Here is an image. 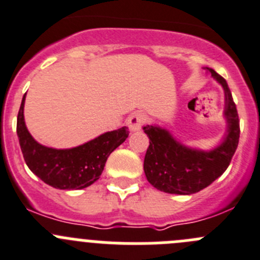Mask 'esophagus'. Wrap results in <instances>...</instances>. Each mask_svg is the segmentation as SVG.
<instances>
[{"label": "esophagus", "instance_id": "esophagus-1", "mask_svg": "<svg viewBox=\"0 0 260 260\" xmlns=\"http://www.w3.org/2000/svg\"><path fill=\"white\" fill-rule=\"evenodd\" d=\"M145 120H146L145 114L142 113V111H136V113H133L132 115L129 116V119H128V127H129V129L132 131V132L140 131L142 125H144Z\"/></svg>", "mask_w": 260, "mask_h": 260}]
</instances>
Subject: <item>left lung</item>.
I'll list each match as a JSON object with an SVG mask.
<instances>
[{"instance_id":"obj_1","label":"left lung","mask_w":260,"mask_h":260,"mask_svg":"<svg viewBox=\"0 0 260 260\" xmlns=\"http://www.w3.org/2000/svg\"><path fill=\"white\" fill-rule=\"evenodd\" d=\"M224 89V116L229 129L222 144L212 151L190 149L179 144L171 133L155 125L144 127L150 145L144 160L147 181L157 190L177 195H191L208 187L229 168L239 145L240 120L229 84L208 68Z\"/></svg>"}]
</instances>
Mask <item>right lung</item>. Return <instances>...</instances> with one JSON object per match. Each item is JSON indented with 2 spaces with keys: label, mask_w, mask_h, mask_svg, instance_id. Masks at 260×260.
Segmentation results:
<instances>
[{
  "label": "right lung",
  "mask_w": 260,
  "mask_h": 260,
  "mask_svg": "<svg viewBox=\"0 0 260 260\" xmlns=\"http://www.w3.org/2000/svg\"><path fill=\"white\" fill-rule=\"evenodd\" d=\"M24 101L18 113L16 133L26 166L45 183L60 190H81L100 178L109 155L125 141L127 127L106 132L73 149L57 150L38 144L24 122Z\"/></svg>",
  "instance_id": "right-lung-1"
}]
</instances>
